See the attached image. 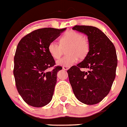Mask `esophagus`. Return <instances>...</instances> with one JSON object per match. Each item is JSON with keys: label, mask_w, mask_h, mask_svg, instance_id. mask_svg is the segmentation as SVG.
I'll use <instances>...</instances> for the list:
<instances>
[{"label": "esophagus", "mask_w": 127, "mask_h": 127, "mask_svg": "<svg viewBox=\"0 0 127 127\" xmlns=\"http://www.w3.org/2000/svg\"><path fill=\"white\" fill-rule=\"evenodd\" d=\"M63 70H68V69H69V67L63 66Z\"/></svg>", "instance_id": "obj_1"}]
</instances>
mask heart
I'll return each mask as SVG.
<instances>
[{
  "label": "heart",
  "mask_w": 127,
  "mask_h": 127,
  "mask_svg": "<svg viewBox=\"0 0 127 127\" xmlns=\"http://www.w3.org/2000/svg\"><path fill=\"white\" fill-rule=\"evenodd\" d=\"M66 49L68 54L57 61L59 65L70 66L77 62L78 58L83 59L86 57L90 49L89 42L83 34L74 31H70L62 35L59 39V44L55 41L49 42L47 50L54 59L61 58Z\"/></svg>",
  "instance_id": "b5f03b06"
}]
</instances>
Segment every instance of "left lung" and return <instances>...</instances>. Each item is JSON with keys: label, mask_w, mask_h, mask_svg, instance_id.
I'll return each instance as SVG.
<instances>
[{"label": "left lung", "mask_w": 127, "mask_h": 127, "mask_svg": "<svg viewBox=\"0 0 127 127\" xmlns=\"http://www.w3.org/2000/svg\"><path fill=\"white\" fill-rule=\"evenodd\" d=\"M72 29L87 35L90 49L83 61L67 70L69 81L80 102L96 104L108 95L115 80L117 65L115 46L96 27L76 25ZM81 68L89 70L82 71Z\"/></svg>", "instance_id": "8db88e82"}]
</instances>
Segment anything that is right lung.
I'll return each mask as SVG.
<instances>
[{"mask_svg":"<svg viewBox=\"0 0 127 127\" xmlns=\"http://www.w3.org/2000/svg\"><path fill=\"white\" fill-rule=\"evenodd\" d=\"M65 29L35 30L23 37L17 45L13 67L15 85L23 100L31 106L43 107L52 99L57 74L62 67L55 66L47 46ZM51 67L53 70L47 71Z\"/></svg>","mask_w":127,"mask_h":127,"instance_id":"1","label":"right lung"}]
</instances>
